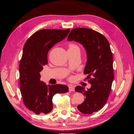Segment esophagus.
<instances>
[{
  "mask_svg": "<svg viewBox=\"0 0 134 134\" xmlns=\"http://www.w3.org/2000/svg\"><path fill=\"white\" fill-rule=\"evenodd\" d=\"M69 91H75V88L73 86H69Z\"/></svg>",
  "mask_w": 134,
  "mask_h": 134,
  "instance_id": "esophagus-1",
  "label": "esophagus"
}]
</instances>
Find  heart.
I'll return each mask as SVG.
<instances>
[{
  "label": "heart",
  "mask_w": 134,
  "mask_h": 134,
  "mask_svg": "<svg viewBox=\"0 0 134 134\" xmlns=\"http://www.w3.org/2000/svg\"><path fill=\"white\" fill-rule=\"evenodd\" d=\"M77 47L76 45H75V44H70L69 46V48H72V47Z\"/></svg>",
  "instance_id": "1"
}]
</instances>
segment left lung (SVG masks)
Returning <instances> with one entry per match:
<instances>
[{
    "instance_id": "8db88e82",
    "label": "left lung",
    "mask_w": 134,
    "mask_h": 134,
    "mask_svg": "<svg viewBox=\"0 0 134 134\" xmlns=\"http://www.w3.org/2000/svg\"><path fill=\"white\" fill-rule=\"evenodd\" d=\"M68 40L79 42L86 50L87 62L84 74H88L87 78L90 79L88 82L91 87L86 91L79 86L75 90L82 93L86 98L77 106L78 110L84 114H92L102 108L111 92L114 76L110 46L103 35L87 28H73Z\"/></svg>"
}]
</instances>
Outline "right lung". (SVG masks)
<instances>
[{"instance_id": "obj_1", "label": "right lung", "mask_w": 134, "mask_h": 134, "mask_svg": "<svg viewBox=\"0 0 134 134\" xmlns=\"http://www.w3.org/2000/svg\"><path fill=\"white\" fill-rule=\"evenodd\" d=\"M69 32V28L39 30L28 38L24 45L19 65L20 91L24 104L36 114L50 112L53 108V96L69 91L65 85H46L40 80V72L48 63V51Z\"/></svg>"}]
</instances>
